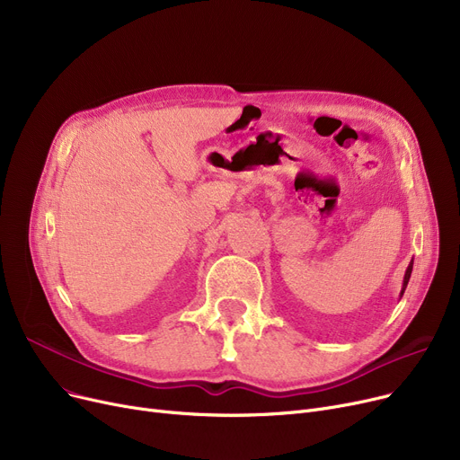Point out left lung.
I'll list each match as a JSON object with an SVG mask.
<instances>
[{
  "instance_id": "1",
  "label": "left lung",
  "mask_w": 460,
  "mask_h": 460,
  "mask_svg": "<svg viewBox=\"0 0 460 460\" xmlns=\"http://www.w3.org/2000/svg\"><path fill=\"white\" fill-rule=\"evenodd\" d=\"M412 267H414V261L408 264V269H406V272H404V279H402V288H401V296H402V293H404V288H406V285H408L410 274H412Z\"/></svg>"
}]
</instances>
